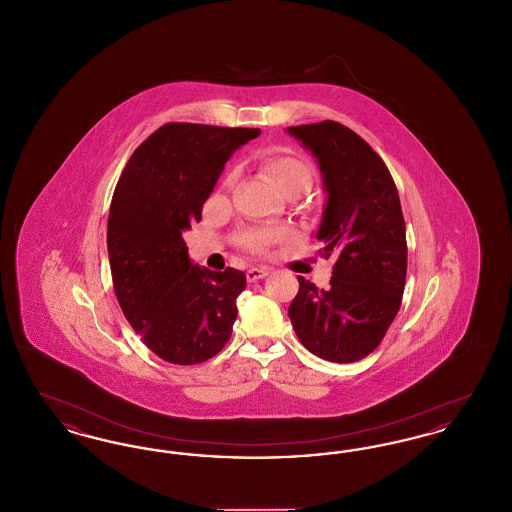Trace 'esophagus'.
<instances>
[{"instance_id": "1", "label": "esophagus", "mask_w": 512, "mask_h": 512, "mask_svg": "<svg viewBox=\"0 0 512 512\" xmlns=\"http://www.w3.org/2000/svg\"><path fill=\"white\" fill-rule=\"evenodd\" d=\"M270 274V270L265 267H253L249 268L247 272H245V278H247V282H257V280H261V278H265Z\"/></svg>"}]
</instances>
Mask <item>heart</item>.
Wrapping results in <instances>:
<instances>
[{"label": "heart", "mask_w": 512, "mask_h": 512, "mask_svg": "<svg viewBox=\"0 0 512 512\" xmlns=\"http://www.w3.org/2000/svg\"><path fill=\"white\" fill-rule=\"evenodd\" d=\"M265 171L272 184L284 195L295 194V192H307L313 184V167L295 155H274L265 161ZM238 178V171L228 174L226 186H232ZM290 238V230L284 226H270L263 230H255L247 236V245L255 251H265L268 245L278 244L282 240Z\"/></svg>", "instance_id": "heart-1"}]
</instances>
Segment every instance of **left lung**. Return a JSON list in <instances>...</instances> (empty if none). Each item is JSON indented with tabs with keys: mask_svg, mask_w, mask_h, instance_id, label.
Here are the masks:
<instances>
[{
	"mask_svg": "<svg viewBox=\"0 0 512 512\" xmlns=\"http://www.w3.org/2000/svg\"><path fill=\"white\" fill-rule=\"evenodd\" d=\"M317 159L326 203L322 255H336L328 290L297 276L288 315L299 341L330 363H355L386 336L401 307L407 240L399 194L386 163L340 122L288 126Z\"/></svg>",
	"mask_w": 512,
	"mask_h": 512,
	"instance_id": "obj_1",
	"label": "left lung"
}]
</instances>
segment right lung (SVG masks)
<instances>
[{"mask_svg":"<svg viewBox=\"0 0 512 512\" xmlns=\"http://www.w3.org/2000/svg\"><path fill=\"white\" fill-rule=\"evenodd\" d=\"M259 128L169 122L126 163L117 182L107 251L122 313L167 363L197 365L232 336L245 274L194 265L182 238L236 149Z\"/></svg>","mask_w":512,"mask_h":512,"instance_id":"right-lung-1","label":"right lung"}]
</instances>
